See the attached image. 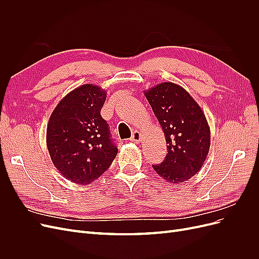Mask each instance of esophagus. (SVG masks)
Listing matches in <instances>:
<instances>
[{"mask_svg":"<svg viewBox=\"0 0 259 259\" xmlns=\"http://www.w3.org/2000/svg\"><path fill=\"white\" fill-rule=\"evenodd\" d=\"M140 140H142V134H140L139 132L135 131V132L133 133V134H132V137H131V142L138 144V143H140Z\"/></svg>","mask_w":259,"mask_h":259,"instance_id":"esophagus-1","label":"esophagus"}]
</instances>
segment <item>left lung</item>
<instances>
[{
  "mask_svg": "<svg viewBox=\"0 0 259 259\" xmlns=\"http://www.w3.org/2000/svg\"><path fill=\"white\" fill-rule=\"evenodd\" d=\"M144 94L167 145L165 160L152 167L166 182L184 183L201 169L209 151L205 114L190 94L175 83H160Z\"/></svg>",
  "mask_w": 259,
  "mask_h": 259,
  "instance_id": "obj_1",
  "label": "left lung"
}]
</instances>
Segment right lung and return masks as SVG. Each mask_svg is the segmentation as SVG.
<instances>
[{
  "instance_id": "obj_1",
  "label": "right lung",
  "mask_w": 259,
  "mask_h": 259,
  "mask_svg": "<svg viewBox=\"0 0 259 259\" xmlns=\"http://www.w3.org/2000/svg\"><path fill=\"white\" fill-rule=\"evenodd\" d=\"M107 94L84 84L62 98L51 114L46 145L52 162L66 179L89 185L103 175L117 154L100 110Z\"/></svg>"
}]
</instances>
